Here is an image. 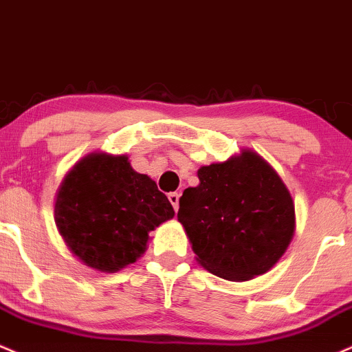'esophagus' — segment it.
I'll list each match as a JSON object with an SVG mask.
<instances>
[{
	"label": "esophagus",
	"mask_w": 352,
	"mask_h": 352,
	"mask_svg": "<svg viewBox=\"0 0 352 352\" xmlns=\"http://www.w3.org/2000/svg\"><path fill=\"white\" fill-rule=\"evenodd\" d=\"M168 199H169V202H171L173 209H175L176 212H177V209H179V194H177V192H169L168 194Z\"/></svg>",
	"instance_id": "obj_1"
}]
</instances>
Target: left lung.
I'll return each mask as SVG.
<instances>
[{"mask_svg":"<svg viewBox=\"0 0 352 352\" xmlns=\"http://www.w3.org/2000/svg\"><path fill=\"white\" fill-rule=\"evenodd\" d=\"M197 177L177 210L197 262L230 282L270 270L295 234V204L282 177L250 150L199 168Z\"/></svg>","mask_w":352,"mask_h":352,"instance_id":"1","label":"left lung"}]
</instances>
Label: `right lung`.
<instances>
[{
	"mask_svg": "<svg viewBox=\"0 0 352 352\" xmlns=\"http://www.w3.org/2000/svg\"><path fill=\"white\" fill-rule=\"evenodd\" d=\"M175 216L171 202L126 155L90 153L67 173L54 204L65 245L87 267L122 270L146 250L151 230Z\"/></svg>",
	"mask_w": 352,
	"mask_h": 352,
	"instance_id": "obj_1",
	"label": "right lung"
}]
</instances>
